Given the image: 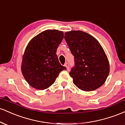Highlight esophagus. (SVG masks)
Here are the masks:
<instances>
[{"mask_svg": "<svg viewBox=\"0 0 125 125\" xmlns=\"http://www.w3.org/2000/svg\"><path fill=\"white\" fill-rule=\"evenodd\" d=\"M64 66L66 67L67 71H69V66L68 63H66L64 64Z\"/></svg>", "mask_w": 125, "mask_h": 125, "instance_id": "esophagus-1", "label": "esophagus"}]
</instances>
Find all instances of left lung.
Masks as SVG:
<instances>
[{
    "mask_svg": "<svg viewBox=\"0 0 125 125\" xmlns=\"http://www.w3.org/2000/svg\"><path fill=\"white\" fill-rule=\"evenodd\" d=\"M64 39L74 57L75 67L69 72L79 89L92 91L102 86L110 71L104 49L94 37L81 31L65 33Z\"/></svg>",
    "mask_w": 125,
    "mask_h": 125,
    "instance_id": "1",
    "label": "left lung"
}]
</instances>
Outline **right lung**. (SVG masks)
Listing matches in <instances>:
<instances>
[{
  "label": "right lung",
  "mask_w": 125,
  "mask_h": 125,
  "mask_svg": "<svg viewBox=\"0 0 125 125\" xmlns=\"http://www.w3.org/2000/svg\"><path fill=\"white\" fill-rule=\"evenodd\" d=\"M64 33L57 30H46L28 43L23 54L21 71L30 86L38 90L48 89L59 73L66 70L58 61L56 51Z\"/></svg>",
  "instance_id": "add662e5"
}]
</instances>
